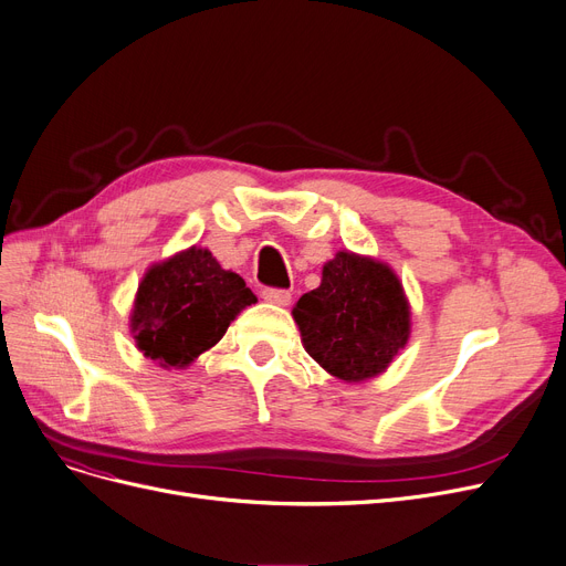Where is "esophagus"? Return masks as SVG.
<instances>
[{
	"instance_id": "34e87169",
	"label": "esophagus",
	"mask_w": 566,
	"mask_h": 566,
	"mask_svg": "<svg viewBox=\"0 0 566 566\" xmlns=\"http://www.w3.org/2000/svg\"><path fill=\"white\" fill-rule=\"evenodd\" d=\"M263 298L273 305L286 307L291 303V293L284 289H263Z\"/></svg>"
}]
</instances>
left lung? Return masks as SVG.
<instances>
[{
	"label": "left lung",
	"mask_w": 566,
	"mask_h": 566,
	"mask_svg": "<svg viewBox=\"0 0 566 566\" xmlns=\"http://www.w3.org/2000/svg\"><path fill=\"white\" fill-rule=\"evenodd\" d=\"M291 314L305 352L344 384L384 375L411 335V305L396 270L349 250L324 265L322 284Z\"/></svg>",
	"instance_id": "1"
}]
</instances>
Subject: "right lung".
Returning <instances> with one entry per match:
<instances>
[{
	"label": "right lung",
	"instance_id": "add662e5",
	"mask_svg": "<svg viewBox=\"0 0 566 566\" xmlns=\"http://www.w3.org/2000/svg\"><path fill=\"white\" fill-rule=\"evenodd\" d=\"M252 303L256 296L238 273L219 265L210 250L191 244L147 268L129 328L145 358L164 370H182L212 349Z\"/></svg>",
	"mask_w": 566,
	"mask_h": 566
}]
</instances>
